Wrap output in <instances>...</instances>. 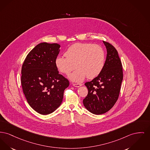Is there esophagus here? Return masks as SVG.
I'll return each mask as SVG.
<instances>
[{
  "instance_id": "obj_1",
  "label": "esophagus",
  "mask_w": 150,
  "mask_h": 150,
  "mask_svg": "<svg viewBox=\"0 0 150 150\" xmlns=\"http://www.w3.org/2000/svg\"><path fill=\"white\" fill-rule=\"evenodd\" d=\"M72 85H73V86H74L75 87H79L81 86V84H73Z\"/></svg>"
}]
</instances>
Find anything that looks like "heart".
<instances>
[{
    "instance_id": "heart-1",
    "label": "heart",
    "mask_w": 150,
    "mask_h": 150,
    "mask_svg": "<svg viewBox=\"0 0 150 150\" xmlns=\"http://www.w3.org/2000/svg\"><path fill=\"white\" fill-rule=\"evenodd\" d=\"M64 55L66 57L58 56L55 58V67L62 74L69 75L76 66L77 70L69 76L74 82H82L87 76L88 79L96 78L105 65L104 50L97 45L75 43L67 49Z\"/></svg>"
}]
</instances>
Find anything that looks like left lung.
I'll use <instances>...</instances> for the list:
<instances>
[{
    "instance_id": "obj_1",
    "label": "left lung",
    "mask_w": 150,
    "mask_h": 150,
    "mask_svg": "<svg viewBox=\"0 0 150 150\" xmlns=\"http://www.w3.org/2000/svg\"><path fill=\"white\" fill-rule=\"evenodd\" d=\"M103 42L107 51L104 69L97 77L85 83L88 95L83 101L89 112L96 115L105 113L114 106L123 79L122 63L117 50L109 43Z\"/></svg>"
}]
</instances>
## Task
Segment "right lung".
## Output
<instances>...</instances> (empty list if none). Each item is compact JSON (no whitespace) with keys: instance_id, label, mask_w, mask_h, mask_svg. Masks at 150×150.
I'll return each instance as SVG.
<instances>
[{"instance_id":"right-lung-1","label":"right lung","mask_w":150,"mask_h":150,"mask_svg":"<svg viewBox=\"0 0 150 150\" xmlns=\"http://www.w3.org/2000/svg\"><path fill=\"white\" fill-rule=\"evenodd\" d=\"M61 45L42 42L27 55L21 69V82L29 105L42 115L50 114L62 103L69 86L55 65Z\"/></svg>"}]
</instances>
